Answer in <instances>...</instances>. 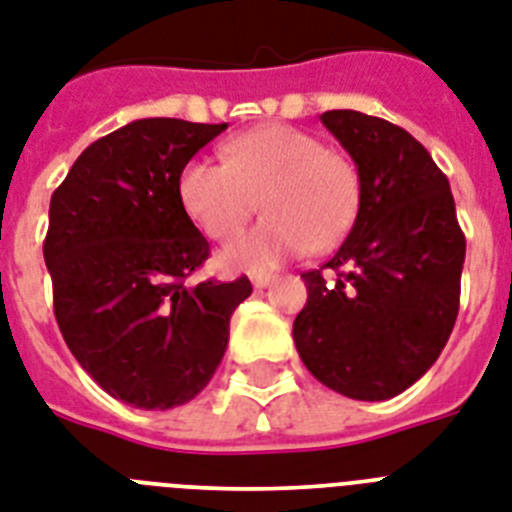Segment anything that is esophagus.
Listing matches in <instances>:
<instances>
[{"instance_id": "34e87169", "label": "esophagus", "mask_w": 512, "mask_h": 512, "mask_svg": "<svg viewBox=\"0 0 512 512\" xmlns=\"http://www.w3.org/2000/svg\"><path fill=\"white\" fill-rule=\"evenodd\" d=\"M270 284H273V276H268V273H255V276H252V286H255V289H265V286Z\"/></svg>"}]
</instances>
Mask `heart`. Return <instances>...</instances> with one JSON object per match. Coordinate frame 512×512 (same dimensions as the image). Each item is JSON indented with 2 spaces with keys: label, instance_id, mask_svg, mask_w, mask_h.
Segmentation results:
<instances>
[{
  "label": "heart",
  "instance_id": "heart-1",
  "mask_svg": "<svg viewBox=\"0 0 512 512\" xmlns=\"http://www.w3.org/2000/svg\"><path fill=\"white\" fill-rule=\"evenodd\" d=\"M178 197L210 239L234 236L260 199L265 218L220 249L218 263L228 273H265L305 249L342 242L360 210V178L313 134L265 123L228 139L223 162L191 160Z\"/></svg>",
  "mask_w": 512,
  "mask_h": 512
}]
</instances>
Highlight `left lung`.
I'll return each instance as SVG.
<instances>
[{"label": "left lung", "mask_w": 512, "mask_h": 512, "mask_svg": "<svg viewBox=\"0 0 512 512\" xmlns=\"http://www.w3.org/2000/svg\"><path fill=\"white\" fill-rule=\"evenodd\" d=\"M321 123L355 162L360 210L323 265L329 273H302L294 344L323 386L381 402L442 355L458 318L465 236L450 181L405 128L357 110H328Z\"/></svg>", "instance_id": "obj_1"}]
</instances>
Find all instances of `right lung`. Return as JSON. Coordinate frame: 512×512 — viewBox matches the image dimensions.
Returning a JSON list of instances; mask_svg holds the SVG:
<instances>
[{
  "label": "right lung",
  "instance_id": "1",
  "mask_svg": "<svg viewBox=\"0 0 512 512\" xmlns=\"http://www.w3.org/2000/svg\"><path fill=\"white\" fill-rule=\"evenodd\" d=\"M226 128L134 120L83 149L49 202L44 263L62 339L110 397L141 410L205 389L231 315L252 294L247 276L186 281L210 244L181 205L178 178Z\"/></svg>",
  "mask_w": 512,
  "mask_h": 512
}]
</instances>
